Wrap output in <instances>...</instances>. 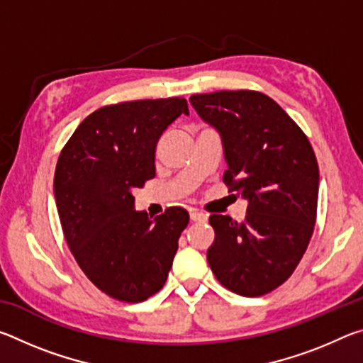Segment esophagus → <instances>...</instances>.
<instances>
[{
    "label": "esophagus",
    "mask_w": 363,
    "mask_h": 363,
    "mask_svg": "<svg viewBox=\"0 0 363 363\" xmlns=\"http://www.w3.org/2000/svg\"><path fill=\"white\" fill-rule=\"evenodd\" d=\"M206 219H208V216L205 213H200V211L190 213V220H192V223H205Z\"/></svg>",
    "instance_id": "1"
}]
</instances>
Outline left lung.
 <instances>
[{"instance_id":"left-lung-1","label":"left lung","mask_w":363,"mask_h":363,"mask_svg":"<svg viewBox=\"0 0 363 363\" xmlns=\"http://www.w3.org/2000/svg\"><path fill=\"white\" fill-rule=\"evenodd\" d=\"M190 104L220 134L225 186L248 200L243 223L210 216L208 264L227 290L262 296L294 272L314 232L315 153L290 115L257 91L195 94Z\"/></svg>"}]
</instances>
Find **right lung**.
Returning a JSON list of instances; mask_svg holds the SVG:
<instances>
[{
	"label": "right lung",
	"instance_id": "right-lung-1",
	"mask_svg": "<svg viewBox=\"0 0 363 363\" xmlns=\"http://www.w3.org/2000/svg\"><path fill=\"white\" fill-rule=\"evenodd\" d=\"M184 97L106 106L79 123L60 152L54 195L67 245L86 277L125 303L162 290L189 213L171 206L155 219L134 210L133 192L155 177L160 136Z\"/></svg>",
	"mask_w": 363,
	"mask_h": 363
}]
</instances>
